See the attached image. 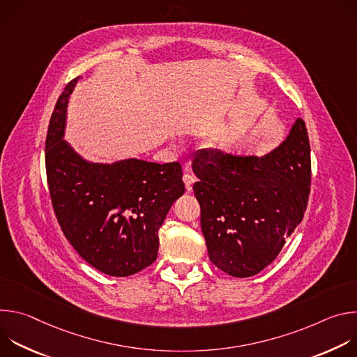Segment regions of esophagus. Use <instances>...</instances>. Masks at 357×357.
Masks as SVG:
<instances>
[{
  "label": "esophagus",
  "instance_id": "obj_1",
  "mask_svg": "<svg viewBox=\"0 0 357 357\" xmlns=\"http://www.w3.org/2000/svg\"><path fill=\"white\" fill-rule=\"evenodd\" d=\"M183 182H185L186 190L190 192V190H192V185H193V182H195V178H193L192 175H189V174H185V175H183Z\"/></svg>",
  "mask_w": 357,
  "mask_h": 357
}]
</instances>
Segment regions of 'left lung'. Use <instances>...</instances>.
Wrapping results in <instances>:
<instances>
[{"label":"left lung","instance_id":"8db88e82","mask_svg":"<svg viewBox=\"0 0 357 357\" xmlns=\"http://www.w3.org/2000/svg\"><path fill=\"white\" fill-rule=\"evenodd\" d=\"M192 169L211 261L231 277L271 264L302 222L311 190V148L302 119L264 157L199 152Z\"/></svg>","mask_w":357,"mask_h":357}]
</instances>
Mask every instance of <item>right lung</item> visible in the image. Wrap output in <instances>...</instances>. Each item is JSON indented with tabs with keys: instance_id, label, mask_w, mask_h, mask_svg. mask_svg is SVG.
<instances>
[{
	"instance_id": "add662e5",
	"label": "right lung",
	"mask_w": 357,
	"mask_h": 357,
	"mask_svg": "<svg viewBox=\"0 0 357 357\" xmlns=\"http://www.w3.org/2000/svg\"><path fill=\"white\" fill-rule=\"evenodd\" d=\"M73 79L59 96L49 121L45 165L61 229L79 256L96 270L128 277L157 260L162 226L183 195L179 162L124 160L93 164L63 139Z\"/></svg>"
}]
</instances>
